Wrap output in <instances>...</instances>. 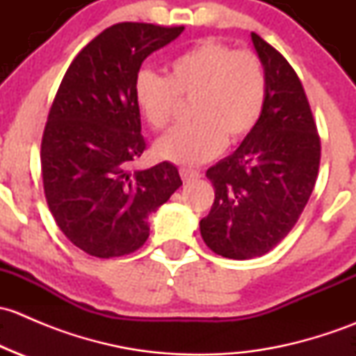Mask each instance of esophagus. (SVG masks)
Segmentation results:
<instances>
[{
    "mask_svg": "<svg viewBox=\"0 0 356 356\" xmlns=\"http://www.w3.org/2000/svg\"><path fill=\"white\" fill-rule=\"evenodd\" d=\"M181 177L184 182H191V181H198L201 174L198 170H193V168H181Z\"/></svg>",
    "mask_w": 356,
    "mask_h": 356,
    "instance_id": "1",
    "label": "esophagus"
}]
</instances>
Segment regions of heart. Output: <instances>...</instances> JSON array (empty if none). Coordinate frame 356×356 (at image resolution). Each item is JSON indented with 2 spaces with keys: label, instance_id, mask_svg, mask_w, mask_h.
<instances>
[{
  "label": "heart",
  "instance_id": "1",
  "mask_svg": "<svg viewBox=\"0 0 356 356\" xmlns=\"http://www.w3.org/2000/svg\"><path fill=\"white\" fill-rule=\"evenodd\" d=\"M179 98L191 99V124L158 139L161 160L198 165L220 153L225 141L246 138L264 111L267 79L250 51H234L217 41L198 42L170 60L167 77L141 70L134 81V103L146 124L161 131L170 124Z\"/></svg>",
  "mask_w": 356,
  "mask_h": 356
}]
</instances>
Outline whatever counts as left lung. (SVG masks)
<instances>
[{"label":"left lung","instance_id":"1","mask_svg":"<svg viewBox=\"0 0 356 356\" xmlns=\"http://www.w3.org/2000/svg\"><path fill=\"white\" fill-rule=\"evenodd\" d=\"M251 41L267 79L264 111L239 148L207 170L215 200L200 222L207 246L232 260L261 257L288 236L321 163V139L296 72L254 32Z\"/></svg>","mask_w":356,"mask_h":356}]
</instances>
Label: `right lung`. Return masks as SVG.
Instances as JSON below:
<instances>
[{
  "label": "right lung",
  "instance_id": "right-lung-1",
  "mask_svg": "<svg viewBox=\"0 0 356 356\" xmlns=\"http://www.w3.org/2000/svg\"><path fill=\"white\" fill-rule=\"evenodd\" d=\"M182 31L111 25L63 75L42 134V184L60 231L91 257H122L141 248L149 236L148 217L182 186L170 161L127 170L146 148L134 103L139 68Z\"/></svg>",
  "mask_w": 356,
  "mask_h": 356
}]
</instances>
